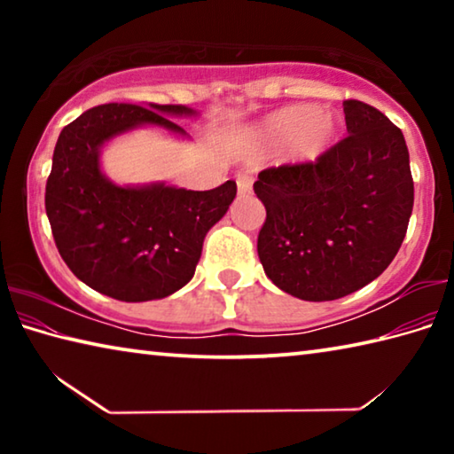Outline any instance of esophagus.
I'll list each match as a JSON object with an SVG mask.
<instances>
[{
	"label": "esophagus",
	"mask_w": 454,
	"mask_h": 454,
	"mask_svg": "<svg viewBox=\"0 0 454 454\" xmlns=\"http://www.w3.org/2000/svg\"><path fill=\"white\" fill-rule=\"evenodd\" d=\"M252 174H248V172H240L236 176V186H238V194L240 196H246V194H250L252 192Z\"/></svg>",
	"instance_id": "obj_1"
}]
</instances>
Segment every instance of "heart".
<instances>
[{
	"mask_svg": "<svg viewBox=\"0 0 454 454\" xmlns=\"http://www.w3.org/2000/svg\"><path fill=\"white\" fill-rule=\"evenodd\" d=\"M264 134L274 142L292 140L298 158H314L333 140L334 121L312 106H290L268 116Z\"/></svg>",
	"mask_w": 454,
	"mask_h": 454,
	"instance_id": "obj_1",
	"label": "heart"
}]
</instances>
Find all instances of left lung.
<instances>
[{
  "instance_id": "8db88e82",
  "label": "left lung",
  "mask_w": 454,
  "mask_h": 454,
  "mask_svg": "<svg viewBox=\"0 0 454 454\" xmlns=\"http://www.w3.org/2000/svg\"><path fill=\"white\" fill-rule=\"evenodd\" d=\"M348 136L314 162L266 168L254 182L266 220L258 258L301 301H336L387 270L404 240L414 184L401 128L347 99Z\"/></svg>"
}]
</instances>
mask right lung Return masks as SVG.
Returning a JSON list of instances; mask_svg holds the SVG:
<instances>
[{"mask_svg": "<svg viewBox=\"0 0 454 454\" xmlns=\"http://www.w3.org/2000/svg\"><path fill=\"white\" fill-rule=\"evenodd\" d=\"M182 114L194 110L96 106L61 129L53 150L45 212L59 256L83 284L116 301H156L186 286L206 234L236 198L234 180L204 192L164 184L120 188L99 170V148L110 137L140 124L184 136L166 118Z\"/></svg>", "mask_w": 454, "mask_h": 454, "instance_id": "1", "label": "right lung"}]
</instances>
